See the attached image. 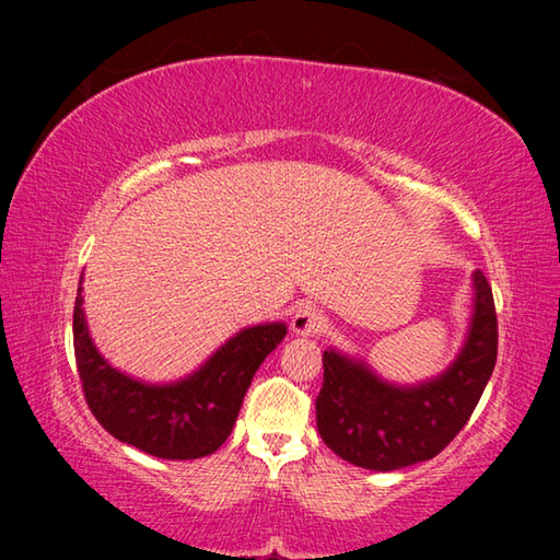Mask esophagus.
Masks as SVG:
<instances>
[{"mask_svg":"<svg viewBox=\"0 0 560 560\" xmlns=\"http://www.w3.org/2000/svg\"><path fill=\"white\" fill-rule=\"evenodd\" d=\"M323 327H325V315H323V311H317L315 305H301L291 317V329L299 337L317 335Z\"/></svg>","mask_w":560,"mask_h":560,"instance_id":"obj_1","label":"esophagus"}]
</instances>
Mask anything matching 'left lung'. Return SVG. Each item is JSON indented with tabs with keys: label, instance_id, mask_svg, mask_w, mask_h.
<instances>
[{
	"label": "left lung",
	"instance_id": "left-lung-1",
	"mask_svg": "<svg viewBox=\"0 0 560 560\" xmlns=\"http://www.w3.org/2000/svg\"><path fill=\"white\" fill-rule=\"evenodd\" d=\"M474 305L467 337L443 373L416 385L380 377L337 349L323 353L325 380L315 411L325 445L373 471L433 459L455 438L483 395L498 355V319L489 281L471 273Z\"/></svg>",
	"mask_w": 560,
	"mask_h": 560
}]
</instances>
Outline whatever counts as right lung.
<instances>
[{
  "instance_id": "1",
  "label": "right lung",
  "mask_w": 560,
  "mask_h": 560,
  "mask_svg": "<svg viewBox=\"0 0 560 560\" xmlns=\"http://www.w3.org/2000/svg\"><path fill=\"white\" fill-rule=\"evenodd\" d=\"M74 303V353L83 395L113 438L161 459H197L231 435L261 361L287 337V323L253 325L221 343L197 371L173 383H144L103 359L91 339L81 295Z\"/></svg>"
}]
</instances>
